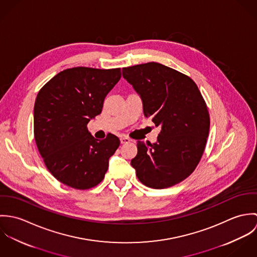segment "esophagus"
Wrapping results in <instances>:
<instances>
[{
	"instance_id": "1",
	"label": "esophagus",
	"mask_w": 257,
	"mask_h": 257,
	"mask_svg": "<svg viewBox=\"0 0 257 257\" xmlns=\"http://www.w3.org/2000/svg\"><path fill=\"white\" fill-rule=\"evenodd\" d=\"M120 144L121 145H123V144H128V143H131V140L128 139V138H125V137H121L120 139Z\"/></svg>"
}]
</instances>
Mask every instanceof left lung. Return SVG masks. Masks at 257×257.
Segmentation results:
<instances>
[{
	"mask_svg": "<svg viewBox=\"0 0 257 257\" xmlns=\"http://www.w3.org/2000/svg\"><path fill=\"white\" fill-rule=\"evenodd\" d=\"M122 77L141 96L145 115L160 127L155 144H137L131 164L139 180L153 189L180 183L199 164L209 136L210 114L198 86L157 62L124 67Z\"/></svg>",
	"mask_w": 257,
	"mask_h": 257,
	"instance_id": "obj_1",
	"label": "left lung"
}]
</instances>
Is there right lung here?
<instances>
[{"label":"right lung","instance_id":"1","mask_svg":"<svg viewBox=\"0 0 257 257\" xmlns=\"http://www.w3.org/2000/svg\"><path fill=\"white\" fill-rule=\"evenodd\" d=\"M120 76V68L74 67L56 74L39 90L35 140L45 166L59 182L86 190L104 179L109 158L120 143L111 134L96 140L87 124L101 113Z\"/></svg>","mask_w":257,"mask_h":257}]
</instances>
